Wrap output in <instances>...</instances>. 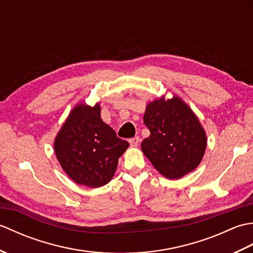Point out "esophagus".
<instances>
[{"mask_svg":"<svg viewBox=\"0 0 253 253\" xmlns=\"http://www.w3.org/2000/svg\"><path fill=\"white\" fill-rule=\"evenodd\" d=\"M139 142H140V138H139V136L129 139V143H130L131 147H137Z\"/></svg>","mask_w":253,"mask_h":253,"instance_id":"1","label":"esophagus"}]
</instances>
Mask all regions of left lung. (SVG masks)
<instances>
[{
    "label": "left lung",
    "mask_w": 253,
    "mask_h": 253,
    "mask_svg": "<svg viewBox=\"0 0 253 253\" xmlns=\"http://www.w3.org/2000/svg\"><path fill=\"white\" fill-rule=\"evenodd\" d=\"M143 123L151 135L141 142V149L163 176L180 178L200 164L207 147L206 132L179 98L150 103Z\"/></svg>",
    "instance_id": "left-lung-1"
}]
</instances>
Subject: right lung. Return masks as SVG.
<instances>
[{
  "label": "right lung",
  "mask_w": 253,
  "mask_h": 253,
  "mask_svg": "<svg viewBox=\"0 0 253 253\" xmlns=\"http://www.w3.org/2000/svg\"><path fill=\"white\" fill-rule=\"evenodd\" d=\"M129 146L101 120L100 106L75 107L55 139L58 162L71 178L91 188L107 184Z\"/></svg>",
  "instance_id": "add662e5"
}]
</instances>
